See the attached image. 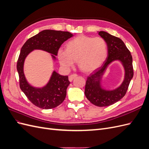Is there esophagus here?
<instances>
[{
    "instance_id": "1",
    "label": "esophagus",
    "mask_w": 149,
    "mask_h": 149,
    "mask_svg": "<svg viewBox=\"0 0 149 149\" xmlns=\"http://www.w3.org/2000/svg\"><path fill=\"white\" fill-rule=\"evenodd\" d=\"M77 76H78V74H71V75H70L69 76V77H68V79H69V81L70 82H71L72 81H73V79H74V78H75L76 77H77Z\"/></svg>"
}]
</instances>
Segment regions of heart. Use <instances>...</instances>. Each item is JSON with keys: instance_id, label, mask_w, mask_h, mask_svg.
<instances>
[{"instance_id": "b5f03b06", "label": "heart", "mask_w": 149, "mask_h": 149, "mask_svg": "<svg viewBox=\"0 0 149 149\" xmlns=\"http://www.w3.org/2000/svg\"><path fill=\"white\" fill-rule=\"evenodd\" d=\"M107 53V45L104 39L79 35L66 44V51L60 49L58 57L65 68H69L77 61L81 70L89 73L102 66Z\"/></svg>"}]
</instances>
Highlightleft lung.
Returning <instances> with one entry per match:
<instances>
[{"mask_svg":"<svg viewBox=\"0 0 149 149\" xmlns=\"http://www.w3.org/2000/svg\"><path fill=\"white\" fill-rule=\"evenodd\" d=\"M98 34L107 43V56L102 65L88 76L84 94L88 100L94 105L106 107L119 101L125 95L134 76L132 57L121 39L103 31H99ZM115 60L120 61L123 64L125 70V77L124 81L119 88L108 91L101 88L100 78L108 65Z\"/></svg>","mask_w":149,"mask_h":149,"instance_id":"8db88e82","label":"left lung"}]
</instances>
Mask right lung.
Instances as JSON below:
<instances>
[{
	"label": "right lung",
	"mask_w": 149,
	"mask_h": 149,
	"mask_svg": "<svg viewBox=\"0 0 149 149\" xmlns=\"http://www.w3.org/2000/svg\"><path fill=\"white\" fill-rule=\"evenodd\" d=\"M73 37L69 31L45 30L26 40L22 47L17 61L20 88L35 106L43 109H53L63 102L66 89L70 84L68 76H61L54 71L48 84L42 88H36L26 81L24 73L25 58L33 49H42L52 54L54 60L58 49L66 40Z\"/></svg>",
	"instance_id": "obj_1"
}]
</instances>
